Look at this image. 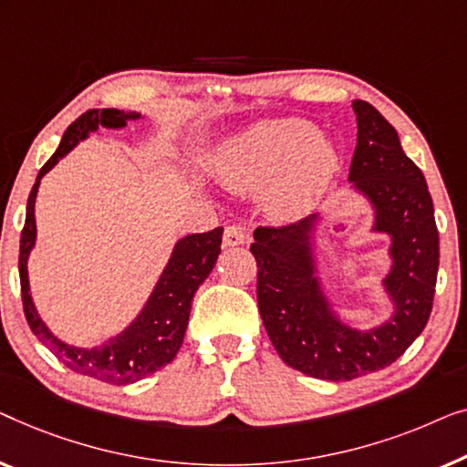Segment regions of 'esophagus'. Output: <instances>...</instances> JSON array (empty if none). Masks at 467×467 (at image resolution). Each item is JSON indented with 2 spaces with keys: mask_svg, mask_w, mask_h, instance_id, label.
I'll list each match as a JSON object with an SVG mask.
<instances>
[{
  "mask_svg": "<svg viewBox=\"0 0 467 467\" xmlns=\"http://www.w3.org/2000/svg\"><path fill=\"white\" fill-rule=\"evenodd\" d=\"M245 241H247L245 228H241V226H236V224L226 226V231H224V247L243 245V243H245Z\"/></svg>",
  "mask_w": 467,
  "mask_h": 467,
  "instance_id": "esophagus-1",
  "label": "esophagus"
}]
</instances>
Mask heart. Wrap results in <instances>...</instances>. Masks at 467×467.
<instances>
[{"mask_svg":"<svg viewBox=\"0 0 467 467\" xmlns=\"http://www.w3.org/2000/svg\"><path fill=\"white\" fill-rule=\"evenodd\" d=\"M215 167L228 186L266 188V207L298 215L315 205L338 171V152L305 120H273L222 150Z\"/></svg>","mask_w":467,"mask_h":467,"instance_id":"b5f03b06","label":"heart"}]
</instances>
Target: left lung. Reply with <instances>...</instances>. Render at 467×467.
<instances>
[{"instance_id":"left-lung-1","label":"left lung","mask_w":467,"mask_h":467,"mask_svg":"<svg viewBox=\"0 0 467 467\" xmlns=\"http://www.w3.org/2000/svg\"><path fill=\"white\" fill-rule=\"evenodd\" d=\"M358 146L349 182L374 212L372 231L389 236L383 290L393 313L380 326L345 324L317 277L315 228L319 213L290 226H260L252 254L258 265V308L279 358L324 380H351L396 362L423 332L431 313L440 260L438 228L425 177L404 154L396 129L368 101L351 103Z\"/></svg>"}]
</instances>
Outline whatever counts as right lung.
<instances>
[{"instance_id":"1","label":"right lung","mask_w":467,"mask_h":467,"mask_svg":"<svg viewBox=\"0 0 467 467\" xmlns=\"http://www.w3.org/2000/svg\"><path fill=\"white\" fill-rule=\"evenodd\" d=\"M141 114L122 109H88L76 122H71L63 133L57 152L48 162L39 169L34 188L27 201V215L21 233V254H18V275H21V296L25 317L31 332L39 338V343L63 362L69 370L84 377H93L109 385H129L146 379L148 374L161 370L162 366L173 362L183 343V334L188 327L190 308L199 285L213 271L215 260L220 255L222 233L224 228H213L209 233L188 234L175 243L173 254L167 262L165 271L156 281L152 294L141 313L124 327L120 334L105 340L103 345L87 349L61 340L50 332L44 319L37 315L34 298L29 294L27 260L31 249L36 245V196L42 177L71 152L78 143L87 140L99 127L122 129L129 120H140Z\"/></svg>"}]
</instances>
